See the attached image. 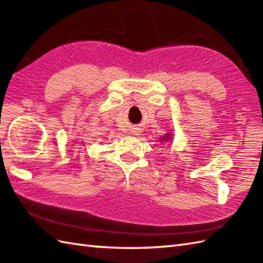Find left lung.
<instances>
[{
    "mask_svg": "<svg viewBox=\"0 0 263 263\" xmlns=\"http://www.w3.org/2000/svg\"><path fill=\"white\" fill-rule=\"evenodd\" d=\"M165 139H166V140H168V139H170V136H168V134H167L166 136H165Z\"/></svg>",
    "mask_w": 263,
    "mask_h": 263,
    "instance_id": "obj_1",
    "label": "left lung"
}]
</instances>
